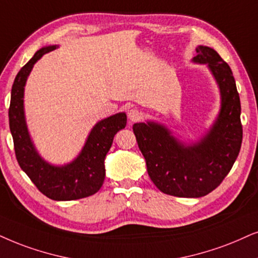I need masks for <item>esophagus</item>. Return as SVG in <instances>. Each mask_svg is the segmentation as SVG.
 Masks as SVG:
<instances>
[{"label":"esophagus","mask_w":258,"mask_h":258,"mask_svg":"<svg viewBox=\"0 0 258 258\" xmlns=\"http://www.w3.org/2000/svg\"><path fill=\"white\" fill-rule=\"evenodd\" d=\"M127 116H128L130 121L135 122L142 119V113H140L137 108H131L128 112H127Z\"/></svg>","instance_id":"1"}]
</instances>
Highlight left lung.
<instances>
[{
    "label": "left lung",
    "instance_id": "left-lung-1",
    "mask_svg": "<svg viewBox=\"0 0 258 258\" xmlns=\"http://www.w3.org/2000/svg\"><path fill=\"white\" fill-rule=\"evenodd\" d=\"M191 60L207 65L220 91V110L211 128L197 142L183 143L163 123L133 125L151 181L164 194L178 198H201L214 190L236 162L243 139L239 94L230 67L204 45Z\"/></svg>",
    "mask_w": 258,
    "mask_h": 258
}]
</instances>
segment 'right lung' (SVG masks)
<instances>
[{
	"label": "right lung",
	"mask_w": 258,
	"mask_h": 258,
	"mask_svg": "<svg viewBox=\"0 0 258 258\" xmlns=\"http://www.w3.org/2000/svg\"><path fill=\"white\" fill-rule=\"evenodd\" d=\"M57 45L41 47L16 75L12 87L9 127L14 140L19 165L37 188L56 201H70L90 197L99 191L105 181V158L113 144L114 136L125 128L126 113H116L100 120L87 137L82 150L74 161L54 165L39 155L28 132L25 115V86L34 64Z\"/></svg>",
	"instance_id": "1"
}]
</instances>
